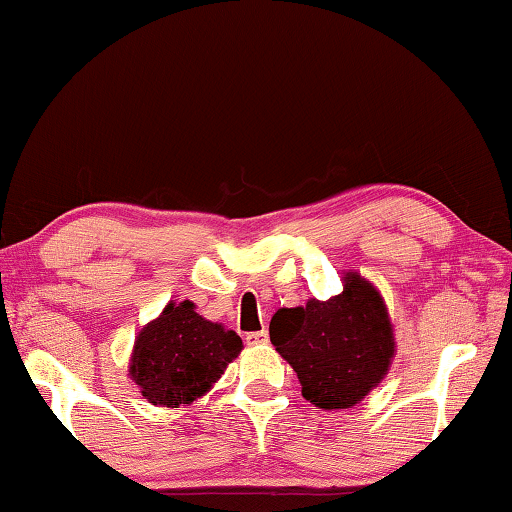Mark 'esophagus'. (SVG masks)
<instances>
[{"label": "esophagus", "mask_w": 512, "mask_h": 512, "mask_svg": "<svg viewBox=\"0 0 512 512\" xmlns=\"http://www.w3.org/2000/svg\"><path fill=\"white\" fill-rule=\"evenodd\" d=\"M266 341H268V332H266V329H259V332L246 334V343H248V345H259V343H266Z\"/></svg>", "instance_id": "1"}]
</instances>
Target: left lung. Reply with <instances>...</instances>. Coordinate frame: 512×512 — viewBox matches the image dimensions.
<instances>
[{"mask_svg":"<svg viewBox=\"0 0 512 512\" xmlns=\"http://www.w3.org/2000/svg\"><path fill=\"white\" fill-rule=\"evenodd\" d=\"M268 332L296 370L302 397L327 411L359 404L386 377L395 354L388 309L359 273L345 275L339 296L277 309Z\"/></svg>","mask_w":512,"mask_h":512,"instance_id":"1","label":"left lung"}]
</instances>
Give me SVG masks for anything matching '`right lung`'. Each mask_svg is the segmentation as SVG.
I'll use <instances>...</instances> for the list:
<instances>
[{"label": "right lung", "instance_id": "right-lung-1", "mask_svg": "<svg viewBox=\"0 0 512 512\" xmlns=\"http://www.w3.org/2000/svg\"><path fill=\"white\" fill-rule=\"evenodd\" d=\"M241 348L237 332L198 316L194 302H169L137 334L128 375L144 400L178 409L210 391Z\"/></svg>", "mask_w": 512, "mask_h": 512}]
</instances>
